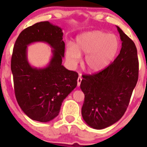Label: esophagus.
<instances>
[{"label": "esophagus", "instance_id": "obj_1", "mask_svg": "<svg viewBox=\"0 0 147 147\" xmlns=\"http://www.w3.org/2000/svg\"><path fill=\"white\" fill-rule=\"evenodd\" d=\"M82 78H81V76H79V77H78V80H77V82H78V86H80V84H81V82H82Z\"/></svg>", "mask_w": 147, "mask_h": 147}]
</instances>
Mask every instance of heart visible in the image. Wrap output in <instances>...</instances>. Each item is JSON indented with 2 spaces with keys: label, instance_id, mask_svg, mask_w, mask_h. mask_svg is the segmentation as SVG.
Listing matches in <instances>:
<instances>
[{
  "label": "heart",
  "instance_id": "obj_1",
  "mask_svg": "<svg viewBox=\"0 0 147 147\" xmlns=\"http://www.w3.org/2000/svg\"><path fill=\"white\" fill-rule=\"evenodd\" d=\"M119 40L114 34L101 31H92L76 37L75 46H67L65 57L70 65L76 67L86 55L85 65L92 73L102 71L110 65L119 49Z\"/></svg>",
  "mask_w": 147,
  "mask_h": 147
}]
</instances>
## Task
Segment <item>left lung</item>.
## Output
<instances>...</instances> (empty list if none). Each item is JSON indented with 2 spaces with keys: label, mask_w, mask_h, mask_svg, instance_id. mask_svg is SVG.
I'll return each mask as SVG.
<instances>
[{
  "label": "left lung",
  "mask_w": 147,
  "mask_h": 147,
  "mask_svg": "<svg viewBox=\"0 0 147 147\" xmlns=\"http://www.w3.org/2000/svg\"><path fill=\"white\" fill-rule=\"evenodd\" d=\"M122 41L119 55L99 73L84 76L80 88L84 102L82 115L94 129H103L118 122L126 112L138 78L135 44L116 26Z\"/></svg>",
  "instance_id": "8db88e82"
}]
</instances>
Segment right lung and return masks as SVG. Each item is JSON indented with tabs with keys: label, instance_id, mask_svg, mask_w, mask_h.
<instances>
[{
	"label": "right lung",
	"instance_id": "add662e5",
	"mask_svg": "<svg viewBox=\"0 0 147 147\" xmlns=\"http://www.w3.org/2000/svg\"><path fill=\"white\" fill-rule=\"evenodd\" d=\"M61 27L49 21L26 28L16 40L11 58V71L17 102L28 117L41 122L58 116L63 100L77 86L78 74L62 64L65 53ZM36 42L52 47L50 63L44 68L33 67L27 58V46Z\"/></svg>",
	"mask_w": 147,
	"mask_h": 147
}]
</instances>
